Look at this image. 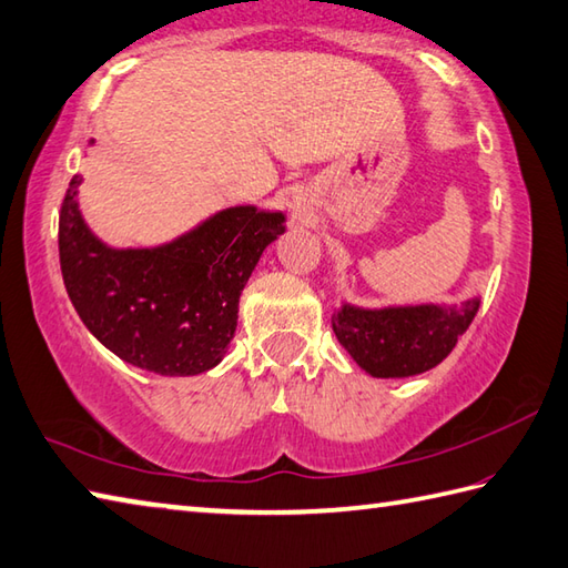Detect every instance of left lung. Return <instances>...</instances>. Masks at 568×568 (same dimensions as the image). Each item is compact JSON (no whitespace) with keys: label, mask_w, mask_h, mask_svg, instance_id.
<instances>
[{"label":"left lung","mask_w":568,"mask_h":568,"mask_svg":"<svg viewBox=\"0 0 568 568\" xmlns=\"http://www.w3.org/2000/svg\"><path fill=\"white\" fill-rule=\"evenodd\" d=\"M480 297L460 305H398L366 310L344 303L332 329L344 349L376 379H402L438 366L470 327Z\"/></svg>","instance_id":"left-lung-1"}]
</instances>
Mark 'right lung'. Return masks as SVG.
<instances>
[{
	"mask_svg": "<svg viewBox=\"0 0 568 568\" xmlns=\"http://www.w3.org/2000/svg\"><path fill=\"white\" fill-rule=\"evenodd\" d=\"M75 174L59 216L61 273L91 335L122 362L194 376L224 359L239 297L261 253L285 231L281 211L231 206L154 248H110L85 226Z\"/></svg>",
	"mask_w": 568,
	"mask_h": 568,
	"instance_id": "obj_1",
	"label": "right lung"
}]
</instances>
